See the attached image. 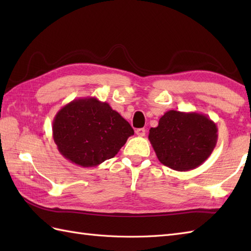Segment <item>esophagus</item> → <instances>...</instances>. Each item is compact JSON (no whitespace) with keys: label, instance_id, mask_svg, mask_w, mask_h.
Masks as SVG:
<instances>
[{"label":"esophagus","instance_id":"34e87169","mask_svg":"<svg viewBox=\"0 0 251 251\" xmlns=\"http://www.w3.org/2000/svg\"><path fill=\"white\" fill-rule=\"evenodd\" d=\"M136 135L138 137H145L146 136V129L145 128H138L136 130Z\"/></svg>","mask_w":251,"mask_h":251}]
</instances>
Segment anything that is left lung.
<instances>
[{
  "label": "left lung",
  "mask_w": 251,
  "mask_h": 251,
  "mask_svg": "<svg viewBox=\"0 0 251 251\" xmlns=\"http://www.w3.org/2000/svg\"><path fill=\"white\" fill-rule=\"evenodd\" d=\"M149 140L163 165L188 172L210 156L217 145L218 128L205 114L169 110L150 129Z\"/></svg>",
  "instance_id": "8db88e82"
}]
</instances>
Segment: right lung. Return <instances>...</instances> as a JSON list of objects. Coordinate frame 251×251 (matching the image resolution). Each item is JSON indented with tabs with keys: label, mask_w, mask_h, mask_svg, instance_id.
Here are the masks:
<instances>
[{
	"label": "right lung",
	"mask_w": 251,
	"mask_h": 251,
	"mask_svg": "<svg viewBox=\"0 0 251 251\" xmlns=\"http://www.w3.org/2000/svg\"><path fill=\"white\" fill-rule=\"evenodd\" d=\"M132 135L129 123L95 97L72 100L52 121L58 151L82 167H96L114 157Z\"/></svg>",
	"instance_id": "right-lung-1"
}]
</instances>
